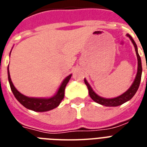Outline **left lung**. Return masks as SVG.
Masks as SVG:
<instances>
[{"instance_id":"8db88e82","label":"left lung","mask_w":147,"mask_h":147,"mask_svg":"<svg viewBox=\"0 0 147 147\" xmlns=\"http://www.w3.org/2000/svg\"><path fill=\"white\" fill-rule=\"evenodd\" d=\"M127 37H128L131 41L133 43L134 46L135 51H136V55H137V75H136V77H135L134 80L132 85L130 86L128 90H127L126 92H124L123 94L120 95L119 96H117V97H115V98H104V97H102V96H98V94H96V92H94V90H92L91 86L89 84V83L87 82V80L86 79H84V82H85V84L87 86L88 90H89V94H90V96L91 97L92 100L102 105H105V106H109V107H115L118 106V105H121L122 104H124V102H126L127 101H129L130 99L133 98V96H134L135 93L137 92L138 88H139L140 83V80H141V75H142V64H141V59H140V57L139 54H138V50H137V46L136 43H135L134 40L133 39V38L131 37L129 34H127L126 35Z\"/></svg>"}]
</instances>
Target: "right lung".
<instances>
[{
  "label": "right lung",
  "instance_id": "add662e5",
  "mask_svg": "<svg viewBox=\"0 0 147 147\" xmlns=\"http://www.w3.org/2000/svg\"><path fill=\"white\" fill-rule=\"evenodd\" d=\"M7 74L10 89L12 90L13 93L15 98L17 99V101L25 108H26L27 109L32 110L34 111H38V112L50 111V110H52V109L57 108L60 105V103L61 102V101L63 100L64 97L65 87H66L67 84L70 77L72 76V74H70L62 81L61 84L60 86V87L58 88L57 92L53 96L49 97V98H34V97H28V96H24L23 94L20 93L15 88L12 83L11 78H10L9 67H7Z\"/></svg>",
  "mask_w": 147,
  "mask_h": 147
}]
</instances>
